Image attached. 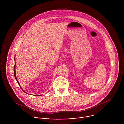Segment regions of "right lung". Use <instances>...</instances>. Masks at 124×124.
<instances>
[{"label": "right lung", "mask_w": 124, "mask_h": 124, "mask_svg": "<svg viewBox=\"0 0 124 124\" xmlns=\"http://www.w3.org/2000/svg\"><path fill=\"white\" fill-rule=\"evenodd\" d=\"M14 60H15V65H14V77H15V79H16V80H17V82H18V84L19 85V86L20 87V88H21V89L23 90V91L24 92V93H27H27H26L24 91V90L22 89V88L21 87V85H20L19 84V83L18 82V79H17V77H16V71H15V67H16V64H15V57H14ZM35 96V95H34ZM37 96H41V95H37Z\"/></svg>", "instance_id": "1"}]
</instances>
